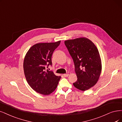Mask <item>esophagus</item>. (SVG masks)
I'll use <instances>...</instances> for the list:
<instances>
[{"mask_svg":"<svg viewBox=\"0 0 122 122\" xmlns=\"http://www.w3.org/2000/svg\"><path fill=\"white\" fill-rule=\"evenodd\" d=\"M63 76L64 77H68V75H69V74L68 73H66V74H64L63 75Z\"/></svg>","mask_w":122,"mask_h":122,"instance_id":"1","label":"esophagus"}]
</instances>
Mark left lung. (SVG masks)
Wrapping results in <instances>:
<instances>
[{
	"label": "left lung",
	"instance_id": "left-lung-1",
	"mask_svg": "<svg viewBox=\"0 0 122 122\" xmlns=\"http://www.w3.org/2000/svg\"><path fill=\"white\" fill-rule=\"evenodd\" d=\"M64 44L73 59L77 77L73 85L80 91H86L97 83L101 73L102 62L98 50L86 38L66 40Z\"/></svg>",
	"mask_w": 122,
	"mask_h": 122
}]
</instances>
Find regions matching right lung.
I'll list each match as a JSON object with an SVG mask.
<instances>
[{"label": "right lung", "mask_w": 122, "mask_h": 122, "mask_svg": "<svg viewBox=\"0 0 122 122\" xmlns=\"http://www.w3.org/2000/svg\"><path fill=\"white\" fill-rule=\"evenodd\" d=\"M60 42L36 44L30 48L24 59V70L27 82L35 91L45 96L55 91L61 78L47 69L52 65L53 53Z\"/></svg>", "instance_id": "right-lung-1"}]
</instances>
